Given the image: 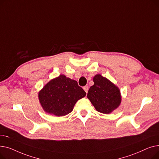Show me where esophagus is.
<instances>
[{
    "label": "esophagus",
    "mask_w": 159,
    "mask_h": 159,
    "mask_svg": "<svg viewBox=\"0 0 159 159\" xmlns=\"http://www.w3.org/2000/svg\"><path fill=\"white\" fill-rule=\"evenodd\" d=\"M83 89H84V90L86 91V93H88V89H89V88H88V86H85L83 87Z\"/></svg>",
    "instance_id": "1"
}]
</instances>
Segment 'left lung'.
<instances>
[{"mask_svg":"<svg viewBox=\"0 0 159 159\" xmlns=\"http://www.w3.org/2000/svg\"><path fill=\"white\" fill-rule=\"evenodd\" d=\"M94 84L88 90L87 97L97 111L109 114L116 110L121 102V95L117 86L101 75L93 77Z\"/></svg>","mask_w":159,"mask_h":159,"instance_id":"obj_1","label":"left lung"}]
</instances>
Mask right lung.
<instances>
[{
	"label": "right lung",
	"mask_w": 159,
	"mask_h": 159,
	"mask_svg": "<svg viewBox=\"0 0 159 159\" xmlns=\"http://www.w3.org/2000/svg\"><path fill=\"white\" fill-rule=\"evenodd\" d=\"M86 95L76 80L60 75L39 91V98L46 113L62 116L71 113L75 104Z\"/></svg>",
	"instance_id": "add662e5"
}]
</instances>
